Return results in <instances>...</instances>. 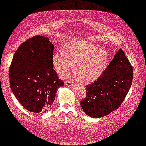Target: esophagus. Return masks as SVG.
<instances>
[{"instance_id":"1","label":"esophagus","mask_w":146,"mask_h":146,"mask_svg":"<svg viewBox=\"0 0 146 146\" xmlns=\"http://www.w3.org/2000/svg\"><path fill=\"white\" fill-rule=\"evenodd\" d=\"M65 84L68 86V87H72L74 86V83L72 81H66L65 82Z\"/></svg>"}]
</instances>
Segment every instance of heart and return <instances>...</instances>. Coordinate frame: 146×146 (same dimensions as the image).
<instances>
[{
	"label": "heart",
	"mask_w": 146,
	"mask_h": 146,
	"mask_svg": "<svg viewBox=\"0 0 146 146\" xmlns=\"http://www.w3.org/2000/svg\"><path fill=\"white\" fill-rule=\"evenodd\" d=\"M109 60L107 52L86 41L66 43L62 52L53 55L52 65L60 75L72 68L74 77L89 84L98 80L105 71Z\"/></svg>",
	"instance_id": "1"
}]
</instances>
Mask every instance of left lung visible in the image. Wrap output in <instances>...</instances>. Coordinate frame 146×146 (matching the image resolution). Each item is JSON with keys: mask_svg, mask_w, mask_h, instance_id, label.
<instances>
[{"mask_svg": "<svg viewBox=\"0 0 146 146\" xmlns=\"http://www.w3.org/2000/svg\"><path fill=\"white\" fill-rule=\"evenodd\" d=\"M133 77V67L119 48L100 77L86 86L87 94L80 103L83 111L97 118L117 109L129 92Z\"/></svg>", "mask_w": 146, "mask_h": 146, "instance_id": "8db88e82", "label": "left lung"}]
</instances>
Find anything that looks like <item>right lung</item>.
Listing matches in <instances>:
<instances>
[{"instance_id": "1", "label": "right lung", "mask_w": 146, "mask_h": 146, "mask_svg": "<svg viewBox=\"0 0 146 146\" xmlns=\"http://www.w3.org/2000/svg\"><path fill=\"white\" fill-rule=\"evenodd\" d=\"M54 45L49 38L37 36L21 44L9 69L10 86L21 105L30 112L44 113L54 101L64 82L53 68Z\"/></svg>"}]
</instances>
